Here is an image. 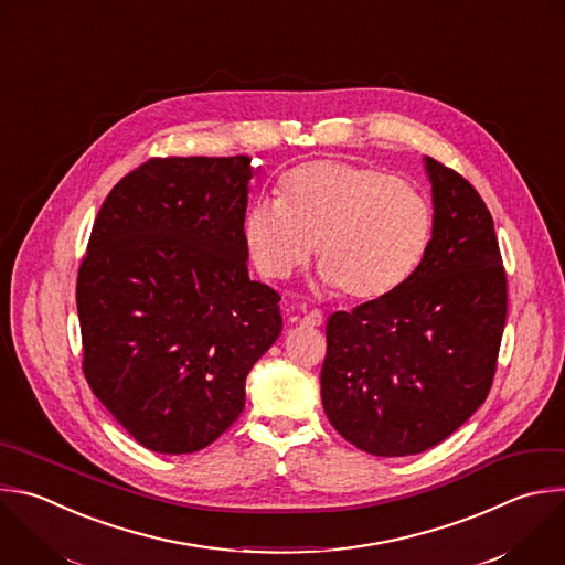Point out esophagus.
Listing matches in <instances>:
<instances>
[{
    "instance_id": "esophagus-1",
    "label": "esophagus",
    "mask_w": 565,
    "mask_h": 565,
    "mask_svg": "<svg viewBox=\"0 0 565 565\" xmlns=\"http://www.w3.org/2000/svg\"><path fill=\"white\" fill-rule=\"evenodd\" d=\"M301 323H303V326H310V328L321 326V323H323V315H321V310H310V312L301 319Z\"/></svg>"
}]
</instances>
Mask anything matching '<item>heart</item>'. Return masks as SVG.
<instances>
[{
	"label": "heart",
	"instance_id": "heart-1",
	"mask_svg": "<svg viewBox=\"0 0 565 565\" xmlns=\"http://www.w3.org/2000/svg\"><path fill=\"white\" fill-rule=\"evenodd\" d=\"M430 237L433 211L415 183L341 159L288 170L277 202L257 200L244 215V242L264 277L288 279L315 244L323 279L350 301L395 295L422 266Z\"/></svg>",
	"mask_w": 565,
	"mask_h": 565
}]
</instances>
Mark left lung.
<instances>
[{
  "label": "left lung",
  "instance_id": "obj_1",
  "mask_svg": "<svg viewBox=\"0 0 565 565\" xmlns=\"http://www.w3.org/2000/svg\"><path fill=\"white\" fill-rule=\"evenodd\" d=\"M428 253L395 295L326 323L321 402L332 428L374 457L424 452L486 402L508 312L492 215L475 185L426 157Z\"/></svg>",
  "mask_w": 565,
  "mask_h": 565
}]
</instances>
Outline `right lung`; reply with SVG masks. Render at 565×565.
<instances>
[{
	"mask_svg": "<svg viewBox=\"0 0 565 565\" xmlns=\"http://www.w3.org/2000/svg\"><path fill=\"white\" fill-rule=\"evenodd\" d=\"M248 154L152 157L104 200L77 273L84 377L161 455L211 446L281 332V297L248 277Z\"/></svg>",
	"mask_w": 565,
	"mask_h": 565,
	"instance_id": "obj_1",
	"label": "right lung"
}]
</instances>
